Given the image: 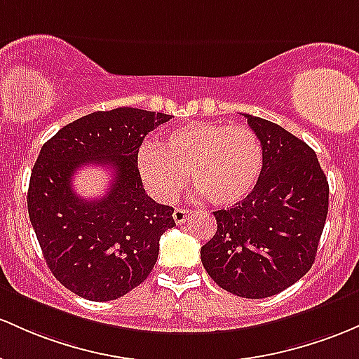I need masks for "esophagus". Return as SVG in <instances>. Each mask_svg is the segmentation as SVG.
I'll list each match as a JSON object with an SVG mask.
<instances>
[{
  "mask_svg": "<svg viewBox=\"0 0 359 359\" xmlns=\"http://www.w3.org/2000/svg\"><path fill=\"white\" fill-rule=\"evenodd\" d=\"M189 216H191V211L186 210V208H175V211H173V219H175L177 224L186 223Z\"/></svg>",
  "mask_w": 359,
  "mask_h": 359,
  "instance_id": "esophagus-1",
  "label": "esophagus"
}]
</instances>
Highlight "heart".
<instances>
[{"instance_id":"1","label":"heart","mask_w":359,"mask_h":359,"mask_svg":"<svg viewBox=\"0 0 359 359\" xmlns=\"http://www.w3.org/2000/svg\"><path fill=\"white\" fill-rule=\"evenodd\" d=\"M147 189L160 201L175 199L191 175L192 187L215 206H235L257 187L264 147L247 126L199 122L172 131L163 147L147 143L136 156Z\"/></svg>"}]
</instances>
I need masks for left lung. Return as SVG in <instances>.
I'll list each match as a JSON object with an SVG mask.
<instances>
[{"label":"left lung","instance_id":"left-lung-1","mask_svg":"<svg viewBox=\"0 0 359 359\" xmlns=\"http://www.w3.org/2000/svg\"><path fill=\"white\" fill-rule=\"evenodd\" d=\"M264 147V170L242 203L215 211L216 233L201 247L204 269L242 298L273 297L312 267L329 211V182L305 141L243 114Z\"/></svg>","mask_w":359,"mask_h":359}]
</instances>
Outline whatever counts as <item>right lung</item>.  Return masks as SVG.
Instances as JSON below:
<instances>
[{"label": "right lung", "mask_w": 359, "mask_h": 359, "mask_svg": "<svg viewBox=\"0 0 359 359\" xmlns=\"http://www.w3.org/2000/svg\"><path fill=\"white\" fill-rule=\"evenodd\" d=\"M172 117L119 107L88 114L42 147L30 175L27 206L50 273L92 302L124 297L155 267L160 237L175 226L173 208L144 192L136 156L144 136ZM83 164H109L114 179L100 200L72 191Z\"/></svg>", "instance_id": "right-lung-1"}]
</instances>
